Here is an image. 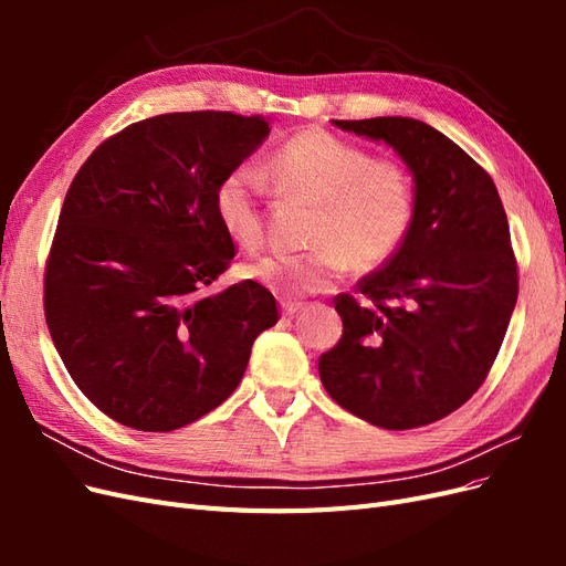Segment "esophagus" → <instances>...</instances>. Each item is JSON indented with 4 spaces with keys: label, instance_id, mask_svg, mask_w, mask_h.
I'll return each instance as SVG.
<instances>
[{
    "label": "esophagus",
    "instance_id": "obj_1",
    "mask_svg": "<svg viewBox=\"0 0 566 566\" xmlns=\"http://www.w3.org/2000/svg\"><path fill=\"white\" fill-rule=\"evenodd\" d=\"M302 310H304L302 302H283V314H285V316H295V314L302 312Z\"/></svg>",
    "mask_w": 566,
    "mask_h": 566
}]
</instances>
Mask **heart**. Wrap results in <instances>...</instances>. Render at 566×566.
<instances>
[{
	"label": "heart",
	"instance_id": "obj_1",
	"mask_svg": "<svg viewBox=\"0 0 566 566\" xmlns=\"http://www.w3.org/2000/svg\"><path fill=\"white\" fill-rule=\"evenodd\" d=\"M269 177L290 198L314 208L306 254H264L243 266L245 276L283 297L323 293L349 266L368 273L403 245L416 214V184L397 160L370 153L323 129H304L271 153ZM264 184L250 167L219 181L214 208L221 229L252 248L262 238Z\"/></svg>",
	"mask_w": 566,
	"mask_h": 566
}]
</instances>
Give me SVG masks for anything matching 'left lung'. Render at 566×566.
Returning <instances> with one entry per match:
<instances>
[{"label":"left lung","instance_id":"left-lung-1","mask_svg":"<svg viewBox=\"0 0 566 566\" xmlns=\"http://www.w3.org/2000/svg\"><path fill=\"white\" fill-rule=\"evenodd\" d=\"M387 144L413 175L403 245L337 295L342 337L318 358L325 391L356 418L413 430L453 413L486 380L517 302V262L493 179L439 129L413 117L333 119Z\"/></svg>","mask_w":566,"mask_h":566}]
</instances>
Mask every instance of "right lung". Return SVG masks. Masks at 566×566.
I'll return each mask as SVG.
<instances>
[{"label":"right lung","instance_id":"add662e5","mask_svg":"<svg viewBox=\"0 0 566 566\" xmlns=\"http://www.w3.org/2000/svg\"><path fill=\"white\" fill-rule=\"evenodd\" d=\"M266 136L262 115H156L101 144L67 188L44 316L80 391L119 424L172 432L210 413L276 325L260 283L205 293L235 254L214 191Z\"/></svg>","mask_w":566,"mask_h":566}]
</instances>
